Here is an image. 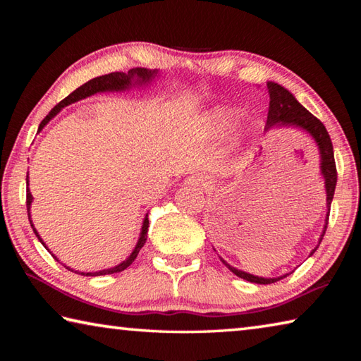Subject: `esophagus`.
Here are the masks:
<instances>
[{
  "mask_svg": "<svg viewBox=\"0 0 361 361\" xmlns=\"http://www.w3.org/2000/svg\"><path fill=\"white\" fill-rule=\"evenodd\" d=\"M186 185L190 188H208L209 186V178L203 173H194L188 176Z\"/></svg>",
  "mask_w": 361,
  "mask_h": 361,
  "instance_id": "esophagus-1",
  "label": "esophagus"
}]
</instances>
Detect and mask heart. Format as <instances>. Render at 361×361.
Returning a JSON list of instances; mask_svg holds the SVG:
<instances>
[{"mask_svg": "<svg viewBox=\"0 0 361 361\" xmlns=\"http://www.w3.org/2000/svg\"><path fill=\"white\" fill-rule=\"evenodd\" d=\"M233 118H234V113H233V111H229V110H219L217 113L212 114L211 124H212L214 127H217V128H224V127H226V126L229 124V122L233 121Z\"/></svg>", "mask_w": 361, "mask_h": 361, "instance_id": "1", "label": "heart"}]
</instances>
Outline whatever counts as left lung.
Instances as JSON below:
<instances>
[{
  "label": "left lung",
  "mask_w": 361,
  "mask_h": 361,
  "mask_svg": "<svg viewBox=\"0 0 361 361\" xmlns=\"http://www.w3.org/2000/svg\"><path fill=\"white\" fill-rule=\"evenodd\" d=\"M267 90H268V96H270V110H268V116H267V127L268 128H270L271 126H276V124L296 126V127L307 130V132L313 137H315V141L319 147V153H321V172H323L324 180H326L327 208H329V212H331V203H332L335 186H336V166H335L334 145L331 141V136H329L323 122H321L317 116H313L310 111L305 110L304 106L293 97V94L290 93V91H287L286 88L278 85V83H274V82H268ZM329 212H327V220H326L327 224L324 226V233H323V235H321L319 243H321V240H323L327 225H329ZM315 251H317V248L312 251V255ZM221 262H224L235 276H239V278L247 279L250 282L273 283L276 281L286 278V276H282V278H274V279L259 278V276H252L250 273L237 270V268L228 265L225 260H221Z\"/></svg>",
  "instance_id": "obj_1"
}]
</instances>
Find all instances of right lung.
I'll list each match as a JSON object with an SVG mask.
<instances>
[{
    "label": "right lung",
    "instance_id": "1",
    "mask_svg": "<svg viewBox=\"0 0 361 361\" xmlns=\"http://www.w3.org/2000/svg\"><path fill=\"white\" fill-rule=\"evenodd\" d=\"M153 74H157L155 71H147L145 68H135V70H130L127 74L126 73H110V74H105V75H101V78H94L88 80L87 83H83L82 87H79L78 90H74L73 93L70 96H66L63 101H60L54 109L46 114V118L40 122V127H38V132L48 124L49 119L56 116V114L60 111V109H63V106L70 105L73 102H78L80 101V99L83 97H88L91 94L94 93H99V91H114V90H124L127 88L128 85H132V80L137 79L141 82H145L149 80ZM27 180V178H26ZM30 202H32V195H30L29 192V188L26 190V208H27V217H29V208H30ZM29 221H30V217H29ZM30 226H32L35 235L38 237V240H40L43 243V240L40 239V235H38V233L35 231V228L32 225V221H30ZM147 229H149V219L145 217L144 220V225H142V233H141V237L140 240H137V245L135 247L133 252L130 255V257L127 260H124V262L116 265L114 268H110V270H102V271H96V273H82L83 276H101V274H111V273H119V271H124L127 267L132 265L133 260L136 259L137 252H140V250L144 247L145 240H147ZM44 245V243H43ZM56 257V256H54ZM68 268V267H66ZM70 270V268H68Z\"/></svg>",
    "mask_w": 361,
    "mask_h": 361
}]
</instances>
